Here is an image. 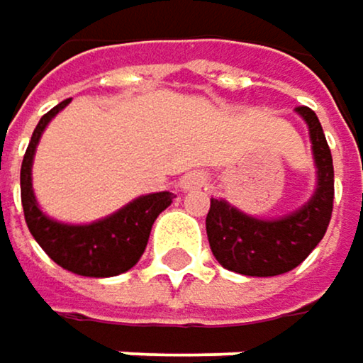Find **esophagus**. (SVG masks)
<instances>
[{
  "label": "esophagus",
  "instance_id": "obj_1",
  "mask_svg": "<svg viewBox=\"0 0 363 363\" xmlns=\"http://www.w3.org/2000/svg\"><path fill=\"white\" fill-rule=\"evenodd\" d=\"M205 184H207V175H205L203 171H190V173H186V175L182 177V182H179V186H182L186 192L199 190V188H203Z\"/></svg>",
  "mask_w": 363,
  "mask_h": 363
}]
</instances>
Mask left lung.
Segmentation results:
<instances>
[{
	"label": "left lung",
	"mask_w": 363,
	"mask_h": 363,
	"mask_svg": "<svg viewBox=\"0 0 363 363\" xmlns=\"http://www.w3.org/2000/svg\"><path fill=\"white\" fill-rule=\"evenodd\" d=\"M308 124L317 167V190L306 205L279 220L252 218L222 199H211L207 237L216 260L247 277H274L296 269L323 239L334 207L332 154L311 107H296Z\"/></svg>",
	"instance_id": "left-lung-1"
}]
</instances>
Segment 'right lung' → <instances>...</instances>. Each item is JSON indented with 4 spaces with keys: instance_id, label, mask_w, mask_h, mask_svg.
Masks as SVG:
<instances>
[{
    "instance_id": "1",
    "label": "right lung",
    "mask_w": 363,
    "mask_h": 363,
    "mask_svg": "<svg viewBox=\"0 0 363 363\" xmlns=\"http://www.w3.org/2000/svg\"><path fill=\"white\" fill-rule=\"evenodd\" d=\"M69 103L63 101L44 113L31 135L21 167V201L29 233L40 247L65 271L82 277H116L133 269L145 252L154 220L173 203L171 192L145 194L99 222L74 226L42 213L31 186V164L46 124Z\"/></svg>"
}]
</instances>
